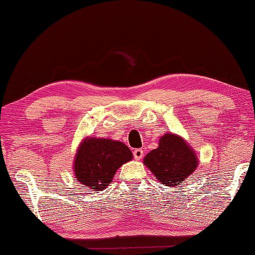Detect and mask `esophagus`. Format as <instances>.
<instances>
[{
	"mask_svg": "<svg viewBox=\"0 0 255 255\" xmlns=\"http://www.w3.org/2000/svg\"><path fill=\"white\" fill-rule=\"evenodd\" d=\"M132 154H134V158L136 160H140L144 157V151L142 149H135L132 151Z\"/></svg>",
	"mask_w": 255,
	"mask_h": 255,
	"instance_id": "obj_1",
	"label": "esophagus"
}]
</instances>
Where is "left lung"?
I'll return each mask as SVG.
<instances>
[{"mask_svg": "<svg viewBox=\"0 0 255 255\" xmlns=\"http://www.w3.org/2000/svg\"><path fill=\"white\" fill-rule=\"evenodd\" d=\"M195 150L181 136L168 132L159 139L157 149L144 157L143 164L161 184L176 187L191 175L198 167Z\"/></svg>", "mask_w": 255, "mask_h": 255, "instance_id": "8db88e82", "label": "left lung"}]
</instances>
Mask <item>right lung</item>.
Returning a JSON list of instances; mask_svg holds the SVG:
<instances>
[{
	"mask_svg": "<svg viewBox=\"0 0 255 255\" xmlns=\"http://www.w3.org/2000/svg\"><path fill=\"white\" fill-rule=\"evenodd\" d=\"M131 159L130 149L123 142L89 136L79 144L73 172L80 183L102 191L111 183L117 170Z\"/></svg>",
	"mask_w": 255,
	"mask_h": 255,
	"instance_id": "obj_1",
	"label": "right lung"
}]
</instances>
